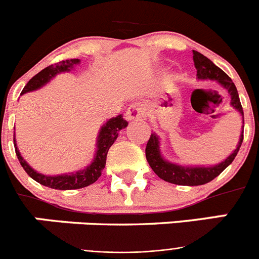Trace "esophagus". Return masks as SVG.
<instances>
[{
  "instance_id": "34e87169",
  "label": "esophagus",
  "mask_w": 259,
  "mask_h": 259,
  "mask_svg": "<svg viewBox=\"0 0 259 259\" xmlns=\"http://www.w3.org/2000/svg\"><path fill=\"white\" fill-rule=\"evenodd\" d=\"M146 115V109L143 104H132L125 111V119L127 120H139L144 119Z\"/></svg>"
}]
</instances>
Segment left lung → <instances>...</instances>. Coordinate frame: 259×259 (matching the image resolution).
I'll return each instance as SVG.
<instances>
[{
	"label": "left lung",
	"instance_id": "1",
	"mask_svg": "<svg viewBox=\"0 0 259 259\" xmlns=\"http://www.w3.org/2000/svg\"><path fill=\"white\" fill-rule=\"evenodd\" d=\"M193 62L194 67L197 70V79L212 80V81H217L221 87H223L231 98L230 105L239 111L242 118V122H244V111H242L241 104H240L239 93H237L236 87L231 80V77L223 70H221L218 66H215L209 58H206L203 54L196 52V50H193ZM242 139H244V125H242L241 132H240V139L236 148L224 161L217 164H211V166L210 164L209 166H202V164H200V166H182V164L167 161L166 158L162 155L159 136L152 134L149 141L146 144V161L152 167V170L164 182L178 185H191V187L202 185L215 179L219 174L223 172L232 163V161L239 153Z\"/></svg>",
	"mask_w": 259,
	"mask_h": 259
}]
</instances>
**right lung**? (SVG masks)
<instances>
[{
    "label": "right lung",
    "mask_w": 259,
    "mask_h": 259,
    "mask_svg": "<svg viewBox=\"0 0 259 259\" xmlns=\"http://www.w3.org/2000/svg\"><path fill=\"white\" fill-rule=\"evenodd\" d=\"M80 63V59H66L62 61L56 65L48 66L47 68L41 70L38 74L29 80L27 85L23 88L22 95L28 92H33L37 91L41 87H44L48 84L52 79L57 76L58 74L62 72H68L76 65ZM128 123L123 119L122 114H119L115 118H111L102 124L100 128V132L97 135V141H96V152L95 157H93L92 162L87 167L77 170L75 172H67V174H61V175H44V174L38 172L35 168H32L24 158L20 154L19 149L17 146V140L14 139V146H15V153L19 159L20 164L24 168L27 174L31 176L32 179L36 180L40 184L49 187L53 189H59V191H71V189H79L88 187V185L93 184L97 182V179L101 176L102 170L105 168L106 164V157L107 152H109L110 146L113 145L114 141L116 140L120 130L125 128Z\"/></svg>",
    "instance_id": "1"
}]
</instances>
